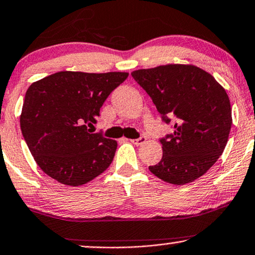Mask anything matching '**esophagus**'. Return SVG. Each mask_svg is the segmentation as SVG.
<instances>
[{
    "label": "esophagus",
    "mask_w": 255,
    "mask_h": 255,
    "mask_svg": "<svg viewBox=\"0 0 255 255\" xmlns=\"http://www.w3.org/2000/svg\"><path fill=\"white\" fill-rule=\"evenodd\" d=\"M130 141H131L132 144H134V145H143L145 141H146V137L141 135V137L137 138V139H131Z\"/></svg>",
    "instance_id": "1"
}]
</instances>
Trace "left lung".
I'll use <instances>...</instances> for the list:
<instances>
[{
    "label": "left lung",
    "mask_w": 255,
    "mask_h": 255,
    "mask_svg": "<svg viewBox=\"0 0 255 255\" xmlns=\"http://www.w3.org/2000/svg\"><path fill=\"white\" fill-rule=\"evenodd\" d=\"M150 96L173 133L161 138L163 157L148 166L166 183L184 185L203 176L224 152L232 125L225 89L212 75L191 64H166L131 72Z\"/></svg>",
    "instance_id": "8db88e82"
}]
</instances>
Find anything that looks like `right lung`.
Returning a JSON list of instances; mask_svg holds the SVG:
<instances>
[{"instance_id":"obj_1","label":"right lung","mask_w":255,"mask_h":255,"mask_svg":"<svg viewBox=\"0 0 255 255\" xmlns=\"http://www.w3.org/2000/svg\"><path fill=\"white\" fill-rule=\"evenodd\" d=\"M128 72L59 71L32 83L19 117L22 134L41 170L69 186H81L110 166L117 141L91 133L109 95Z\"/></svg>"}]
</instances>
